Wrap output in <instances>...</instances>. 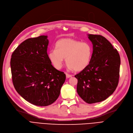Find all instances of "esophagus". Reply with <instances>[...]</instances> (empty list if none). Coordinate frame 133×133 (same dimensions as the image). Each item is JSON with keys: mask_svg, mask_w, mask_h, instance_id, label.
<instances>
[{"mask_svg": "<svg viewBox=\"0 0 133 133\" xmlns=\"http://www.w3.org/2000/svg\"><path fill=\"white\" fill-rule=\"evenodd\" d=\"M66 78H70L71 77H72V75H70V74H66Z\"/></svg>", "mask_w": 133, "mask_h": 133, "instance_id": "obj_1", "label": "esophagus"}]
</instances>
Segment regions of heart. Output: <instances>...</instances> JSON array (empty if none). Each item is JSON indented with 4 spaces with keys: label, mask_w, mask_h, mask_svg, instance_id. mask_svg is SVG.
<instances>
[{
    "label": "heart",
    "mask_w": 133,
    "mask_h": 133,
    "mask_svg": "<svg viewBox=\"0 0 133 133\" xmlns=\"http://www.w3.org/2000/svg\"><path fill=\"white\" fill-rule=\"evenodd\" d=\"M56 50L49 52V58L57 70L61 69L64 58L66 64L75 71L86 69L91 60L93 48L90 44L72 38H63L57 42Z\"/></svg>",
    "instance_id": "heart-1"
}]
</instances>
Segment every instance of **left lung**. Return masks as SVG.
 Instances as JSON below:
<instances>
[{"instance_id": "8db88e82", "label": "left lung", "mask_w": 133, "mask_h": 133, "mask_svg": "<svg viewBox=\"0 0 133 133\" xmlns=\"http://www.w3.org/2000/svg\"><path fill=\"white\" fill-rule=\"evenodd\" d=\"M93 45L90 64L76 75L78 79L77 92L89 104L100 102L114 92L119 76L120 57L117 50L105 37L88 35Z\"/></svg>"}]
</instances>
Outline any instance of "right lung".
<instances>
[{
    "instance_id": "right-lung-1",
    "label": "right lung",
    "mask_w": 133,
    "mask_h": 133,
    "mask_svg": "<svg viewBox=\"0 0 133 133\" xmlns=\"http://www.w3.org/2000/svg\"><path fill=\"white\" fill-rule=\"evenodd\" d=\"M47 36L27 39L12 53L10 65L15 89L37 106L53 103L59 96L65 74L55 69L47 54Z\"/></svg>"
}]
</instances>
